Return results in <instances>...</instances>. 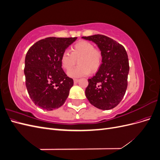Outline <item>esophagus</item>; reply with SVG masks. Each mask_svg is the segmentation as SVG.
I'll use <instances>...</instances> for the list:
<instances>
[{"mask_svg":"<svg viewBox=\"0 0 160 160\" xmlns=\"http://www.w3.org/2000/svg\"><path fill=\"white\" fill-rule=\"evenodd\" d=\"M79 79H74V83H77L79 82Z\"/></svg>","mask_w":160,"mask_h":160,"instance_id":"34e87169","label":"esophagus"}]
</instances>
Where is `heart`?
I'll list each match as a JSON object with an SVG mask.
<instances>
[{"instance_id": "obj_1", "label": "heart", "mask_w": 160, "mask_h": 160, "mask_svg": "<svg viewBox=\"0 0 160 160\" xmlns=\"http://www.w3.org/2000/svg\"><path fill=\"white\" fill-rule=\"evenodd\" d=\"M71 52L65 51L61 55V62L62 68L67 71L70 70L79 60V66L68 72V75L73 78L88 75L90 72L98 71L102 63L101 51L95 49L91 42L81 40L77 42L71 49Z\"/></svg>"}]
</instances>
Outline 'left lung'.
<instances>
[{
  "mask_svg": "<svg viewBox=\"0 0 160 160\" xmlns=\"http://www.w3.org/2000/svg\"><path fill=\"white\" fill-rule=\"evenodd\" d=\"M94 42L102 52V63L95 76L88 79L85 95L95 108L108 110L122 100L128 87L129 71L125 48L112 38L103 35L83 37Z\"/></svg>",
  "mask_w": 160,
  "mask_h": 160,
  "instance_id": "left-lung-1",
  "label": "left lung"
}]
</instances>
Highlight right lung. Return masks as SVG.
Returning a JSON list of instances; mask_svg holds the SVG:
<instances>
[{
	"instance_id": "add662e5",
	"label": "right lung",
	"mask_w": 160,
	"mask_h": 160,
	"mask_svg": "<svg viewBox=\"0 0 160 160\" xmlns=\"http://www.w3.org/2000/svg\"><path fill=\"white\" fill-rule=\"evenodd\" d=\"M77 37H47L37 41L27 52L24 72L30 98L38 107L51 111L64 104L73 80L62 69V52Z\"/></svg>"
}]
</instances>
